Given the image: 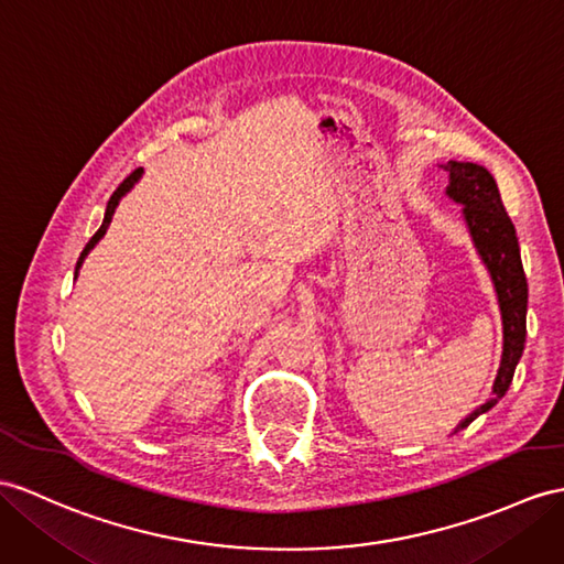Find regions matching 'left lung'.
<instances>
[{"label": "left lung", "mask_w": 564, "mask_h": 564, "mask_svg": "<svg viewBox=\"0 0 564 564\" xmlns=\"http://www.w3.org/2000/svg\"><path fill=\"white\" fill-rule=\"evenodd\" d=\"M441 167L449 174L447 198L462 205V215L466 229H469L476 253L484 260V265L490 274L492 286H496L498 306L502 315V359L498 368V378L492 382V397L474 409L455 431L466 429L480 414H486L496 406L505 392L510 390L514 368L521 359L527 341V304H529V286L524 265H521L519 241L510 215L505 213L500 200V191L496 178L476 162H457L449 160Z\"/></svg>", "instance_id": "8db88e82"}]
</instances>
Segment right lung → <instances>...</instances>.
<instances>
[{"instance_id":"1","label":"right lung","mask_w":564,"mask_h":564,"mask_svg":"<svg viewBox=\"0 0 564 564\" xmlns=\"http://www.w3.org/2000/svg\"><path fill=\"white\" fill-rule=\"evenodd\" d=\"M143 176V167H139L135 170L133 174H129L127 178H123V182L119 184V188L115 191L112 194V198L107 200V208H105V219H102V225H100V229L95 231L93 235V239L86 243V249H84V253H80V258H78V263H76V278H78V270H80V265H84V260L88 258V253L95 249V243H98L105 235H107V227H109V223H112V217H115V210H117V205H119V200L129 194V191L139 184V178Z\"/></svg>"}]
</instances>
